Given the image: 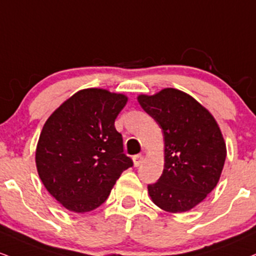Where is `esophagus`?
<instances>
[{
	"mask_svg": "<svg viewBox=\"0 0 256 256\" xmlns=\"http://www.w3.org/2000/svg\"><path fill=\"white\" fill-rule=\"evenodd\" d=\"M142 162H143V156H142V155L134 156V167H140V166L142 164Z\"/></svg>",
	"mask_w": 256,
	"mask_h": 256,
	"instance_id": "1",
	"label": "esophagus"
}]
</instances>
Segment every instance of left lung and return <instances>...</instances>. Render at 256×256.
<instances>
[{"instance_id":"obj_1","label":"left lung","mask_w":256,"mask_h":256,"mask_svg":"<svg viewBox=\"0 0 256 256\" xmlns=\"http://www.w3.org/2000/svg\"><path fill=\"white\" fill-rule=\"evenodd\" d=\"M137 98L164 138V168L158 182L148 184L149 196L164 211H188L220 181L226 158L220 126L196 98L178 89Z\"/></svg>"}]
</instances>
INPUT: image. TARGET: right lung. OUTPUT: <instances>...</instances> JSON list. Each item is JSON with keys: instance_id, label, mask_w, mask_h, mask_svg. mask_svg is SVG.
Segmentation results:
<instances>
[{"instance_id": "add662e5", "label": "right lung", "mask_w": 256, "mask_h": 256, "mask_svg": "<svg viewBox=\"0 0 256 256\" xmlns=\"http://www.w3.org/2000/svg\"><path fill=\"white\" fill-rule=\"evenodd\" d=\"M126 102L122 94L83 89L46 120L36 150V170L45 188L66 210H95L122 172L134 166L114 128Z\"/></svg>"}]
</instances>
